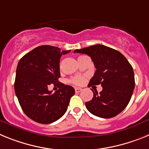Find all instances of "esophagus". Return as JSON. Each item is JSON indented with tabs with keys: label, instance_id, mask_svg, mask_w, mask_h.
I'll list each match as a JSON object with an SVG mask.
<instances>
[{
	"label": "esophagus",
	"instance_id": "esophagus-1",
	"mask_svg": "<svg viewBox=\"0 0 149 149\" xmlns=\"http://www.w3.org/2000/svg\"><path fill=\"white\" fill-rule=\"evenodd\" d=\"M74 90H75V93H80V92H81V90H82V89L81 88H78V87H75L74 88Z\"/></svg>",
	"mask_w": 149,
	"mask_h": 149
}]
</instances>
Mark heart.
Masks as SVG:
<instances>
[{
  "label": "heart",
  "instance_id": "heart-1",
  "mask_svg": "<svg viewBox=\"0 0 149 149\" xmlns=\"http://www.w3.org/2000/svg\"><path fill=\"white\" fill-rule=\"evenodd\" d=\"M84 82H85V77H83V76H76V77H74L71 80V83L72 84L78 85V86L82 85Z\"/></svg>",
  "mask_w": 149,
  "mask_h": 149
}]
</instances>
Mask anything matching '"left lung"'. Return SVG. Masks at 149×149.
<instances>
[{
    "label": "left lung",
    "mask_w": 149,
    "mask_h": 149,
    "mask_svg": "<svg viewBox=\"0 0 149 149\" xmlns=\"http://www.w3.org/2000/svg\"><path fill=\"white\" fill-rule=\"evenodd\" d=\"M74 53L87 54L94 63L96 71L88 86L101 84L103 88L99 94L92 89L93 98L85 103L86 109L104 119L120 113L128 104L135 86L134 70L127 59L116 50L99 44Z\"/></svg>",
    "instance_id": "1"
}]
</instances>
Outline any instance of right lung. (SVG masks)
Returning <instances> with one entry per match:
<instances>
[{"instance_id": "add662e5", "label": "right lung", "mask_w": 149, "mask_h": 149, "mask_svg": "<svg viewBox=\"0 0 149 149\" xmlns=\"http://www.w3.org/2000/svg\"><path fill=\"white\" fill-rule=\"evenodd\" d=\"M70 51L42 45L26 54L19 60L16 68L15 93L24 113L32 120L50 124L61 118L68 108L72 86L59 82L60 59ZM57 82L60 89L54 93L48 86Z\"/></svg>"}]
</instances>
